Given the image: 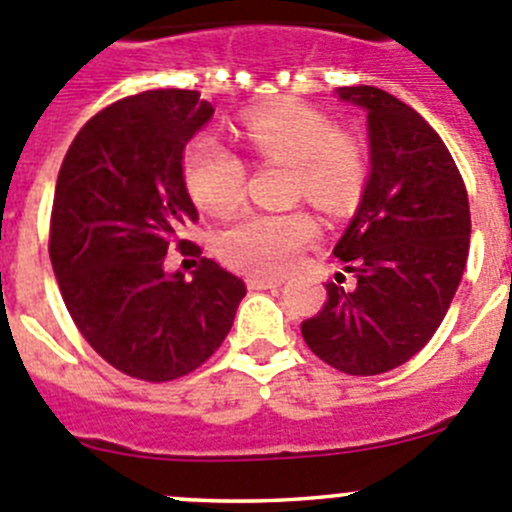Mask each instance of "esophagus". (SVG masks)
I'll return each instance as SVG.
<instances>
[{
  "mask_svg": "<svg viewBox=\"0 0 512 512\" xmlns=\"http://www.w3.org/2000/svg\"><path fill=\"white\" fill-rule=\"evenodd\" d=\"M248 289H276V286L284 284V279L279 276H264V274H251L246 279Z\"/></svg>",
  "mask_w": 512,
  "mask_h": 512,
  "instance_id": "1",
  "label": "esophagus"
}]
</instances>
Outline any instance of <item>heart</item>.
<instances>
[{
    "mask_svg": "<svg viewBox=\"0 0 512 512\" xmlns=\"http://www.w3.org/2000/svg\"><path fill=\"white\" fill-rule=\"evenodd\" d=\"M243 138L259 158L291 165V191L326 213H344L364 183V153L337 133L324 113L299 102L259 107L243 115ZM193 201L208 213H231L243 201L246 165L218 135L188 145L183 163ZM316 221L301 208L246 211L218 236L223 261L251 274H284L316 238Z\"/></svg>",
    "mask_w": 512,
    "mask_h": 512,
    "instance_id": "b5f03b06",
    "label": "heart"
}]
</instances>
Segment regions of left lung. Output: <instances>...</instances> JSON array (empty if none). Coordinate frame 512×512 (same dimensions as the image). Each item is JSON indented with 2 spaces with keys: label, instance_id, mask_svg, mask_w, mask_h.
Segmentation results:
<instances>
[{
  "label": "left lung",
  "instance_id": "left-lung-1",
  "mask_svg": "<svg viewBox=\"0 0 512 512\" xmlns=\"http://www.w3.org/2000/svg\"><path fill=\"white\" fill-rule=\"evenodd\" d=\"M337 95L367 110L372 173L334 246L354 286L337 274L301 334L329 367L372 377L415 357L445 319L467 264L470 206L450 150L417 110L372 85Z\"/></svg>",
  "mask_w": 512,
  "mask_h": 512
}]
</instances>
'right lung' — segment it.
Segmentation results:
<instances>
[{
    "label": "right lung",
    "instance_id": "add662e5",
    "mask_svg": "<svg viewBox=\"0 0 512 512\" xmlns=\"http://www.w3.org/2000/svg\"><path fill=\"white\" fill-rule=\"evenodd\" d=\"M211 115L196 90L123 97L82 125L57 175L50 261L67 311L107 364L145 382L201 367L246 296L238 276L180 238L198 221L183 150ZM170 247L192 256L193 280L164 271Z\"/></svg>",
    "mask_w": 512,
    "mask_h": 512
}]
</instances>
